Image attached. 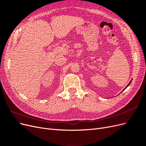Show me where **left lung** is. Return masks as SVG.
<instances>
[{
    "mask_svg": "<svg viewBox=\"0 0 146 146\" xmlns=\"http://www.w3.org/2000/svg\"><path fill=\"white\" fill-rule=\"evenodd\" d=\"M131 81H130V82H129V84H128V85H127V86H126V87H125V89H124V90H123V91H124V90H125V89H126V88H127V87H128V86H129V85H130V83H131Z\"/></svg>",
    "mask_w": 146,
    "mask_h": 146,
    "instance_id": "8db88e82",
    "label": "left lung"
}]
</instances>
